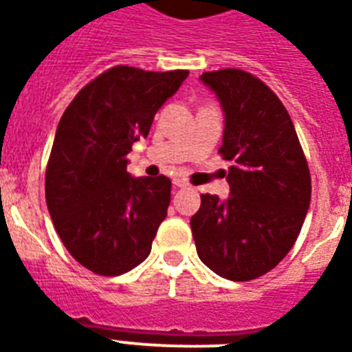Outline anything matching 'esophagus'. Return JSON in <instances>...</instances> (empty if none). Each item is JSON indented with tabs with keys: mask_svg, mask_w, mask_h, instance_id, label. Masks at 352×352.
Listing matches in <instances>:
<instances>
[{
	"mask_svg": "<svg viewBox=\"0 0 352 352\" xmlns=\"http://www.w3.org/2000/svg\"><path fill=\"white\" fill-rule=\"evenodd\" d=\"M173 186H177V188H186V186H190V184H188V181H184V179H181V177H175V179H173Z\"/></svg>",
	"mask_w": 352,
	"mask_h": 352,
	"instance_id": "esophagus-1",
	"label": "esophagus"
}]
</instances>
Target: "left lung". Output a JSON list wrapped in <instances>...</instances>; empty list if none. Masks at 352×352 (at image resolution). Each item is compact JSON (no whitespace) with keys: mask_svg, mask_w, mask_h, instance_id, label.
<instances>
[{"mask_svg":"<svg viewBox=\"0 0 352 352\" xmlns=\"http://www.w3.org/2000/svg\"><path fill=\"white\" fill-rule=\"evenodd\" d=\"M225 117L219 153L228 199L203 193L192 219L199 259L217 276L250 281L272 270L300 235L311 173L294 124L261 80L239 69L201 74Z\"/></svg>","mask_w":352,"mask_h":352,"instance_id":"1","label":"left lung"}]
</instances>
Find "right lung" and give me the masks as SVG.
Listing matches in <instances>:
<instances>
[{
    "instance_id": "add662e5",
    "label": "right lung",
    "mask_w": 352,
    "mask_h": 352,
    "mask_svg": "<svg viewBox=\"0 0 352 352\" xmlns=\"http://www.w3.org/2000/svg\"><path fill=\"white\" fill-rule=\"evenodd\" d=\"M188 71L117 65L87 84L58 124L45 199L60 239L91 272L120 276L146 259L171 199L168 177H131L127 153Z\"/></svg>"
}]
</instances>
